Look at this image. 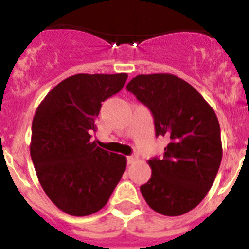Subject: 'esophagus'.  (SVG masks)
<instances>
[{
    "label": "esophagus",
    "instance_id": "1",
    "mask_svg": "<svg viewBox=\"0 0 249 249\" xmlns=\"http://www.w3.org/2000/svg\"><path fill=\"white\" fill-rule=\"evenodd\" d=\"M137 160V156H128L127 157V162H128V164H133Z\"/></svg>",
    "mask_w": 249,
    "mask_h": 249
}]
</instances>
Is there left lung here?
<instances>
[{
  "mask_svg": "<svg viewBox=\"0 0 249 249\" xmlns=\"http://www.w3.org/2000/svg\"><path fill=\"white\" fill-rule=\"evenodd\" d=\"M127 89L151 109L156 136L169 141L163 158H152L141 192L152 210L181 215L211 190L222 160L221 128L213 108L195 87L171 73L138 74Z\"/></svg>",
  "mask_w": 249,
  "mask_h": 249,
  "instance_id": "1",
  "label": "left lung"
}]
</instances>
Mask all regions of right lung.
Here are the masks:
<instances>
[{
    "label": "right lung",
    "instance_id": "obj_1",
    "mask_svg": "<svg viewBox=\"0 0 249 249\" xmlns=\"http://www.w3.org/2000/svg\"><path fill=\"white\" fill-rule=\"evenodd\" d=\"M127 73L68 77L51 89L32 121L30 152L48 198L83 217L106 206L126 171L127 158L97 147L91 133L105 100L118 93Z\"/></svg>",
    "mask_w": 249,
    "mask_h": 249
}]
</instances>
